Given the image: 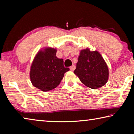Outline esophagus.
I'll list each match as a JSON object with an SVG mask.
<instances>
[{
  "label": "esophagus",
  "instance_id": "obj_1",
  "mask_svg": "<svg viewBox=\"0 0 134 134\" xmlns=\"http://www.w3.org/2000/svg\"><path fill=\"white\" fill-rule=\"evenodd\" d=\"M76 69V66L74 65H72L71 67H70V69L71 71H74V70Z\"/></svg>",
  "mask_w": 134,
  "mask_h": 134
}]
</instances>
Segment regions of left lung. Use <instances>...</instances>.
<instances>
[{"label":"left lung","mask_w":134,"mask_h":134,"mask_svg":"<svg viewBox=\"0 0 134 134\" xmlns=\"http://www.w3.org/2000/svg\"><path fill=\"white\" fill-rule=\"evenodd\" d=\"M74 73L83 85L91 89L102 87L109 79V69L99 52L89 48L80 51Z\"/></svg>","instance_id":"left-lung-1"}]
</instances>
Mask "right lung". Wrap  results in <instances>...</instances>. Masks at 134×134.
Masks as SVG:
<instances>
[{
  "mask_svg": "<svg viewBox=\"0 0 134 134\" xmlns=\"http://www.w3.org/2000/svg\"><path fill=\"white\" fill-rule=\"evenodd\" d=\"M57 49L45 47L38 52L32 63L29 77L32 85L42 92L53 90L60 85L69 68L62 58L56 57Z\"/></svg>",
  "mask_w": 134,
  "mask_h": 134,
  "instance_id": "right-lung-1",
  "label": "right lung"
}]
</instances>
